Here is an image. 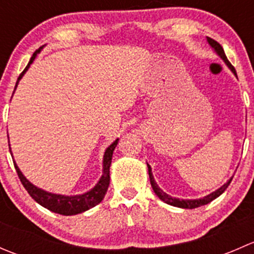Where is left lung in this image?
I'll return each mask as SVG.
<instances>
[{
    "mask_svg": "<svg viewBox=\"0 0 254 254\" xmlns=\"http://www.w3.org/2000/svg\"><path fill=\"white\" fill-rule=\"evenodd\" d=\"M206 40H207V43H209L210 47L214 49L215 53H216L217 55L221 58V60L224 61L225 64H226L227 67H229L230 70H231L232 72L236 75L235 67L231 65V63L227 60L226 55H225V51H224V49H222L221 45H220L217 42H215L214 39H211V38H206ZM236 77H237V75H236ZM147 168H148V176H150L151 187H152V189H153V191H155L156 195H157L158 198L161 199V200L165 201L166 204H170V205L177 206V207H182V209H195V207L206 205V204H209L210 201H212L214 199H216L217 196L221 195V194L224 193L225 190H226V188L230 186V183H231V181H232V178H230L229 181H227L226 183L224 184V186L220 187L219 189H216V190L212 191V193H210L209 195L204 196V198H200V199H179V198H173V196L168 195L167 193H165V191H163L162 189H161L160 187L157 186V183L155 182V178H153V175H152V171H151V166L148 165V163H147Z\"/></svg>",
    "mask_w": 254,
    "mask_h": 254,
    "instance_id": "8db88e82",
    "label": "left lung"
}]
</instances>
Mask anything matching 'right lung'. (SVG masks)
<instances>
[{
    "label": "right lung",
    "mask_w": 254,
    "mask_h": 254,
    "mask_svg": "<svg viewBox=\"0 0 254 254\" xmlns=\"http://www.w3.org/2000/svg\"><path fill=\"white\" fill-rule=\"evenodd\" d=\"M40 53L39 50L35 51L33 54V56L30 58L29 63H28L27 67L24 68L22 73L18 77L17 82H16V87H14V91H16L18 83L22 79L24 73L27 72L29 66L32 65L33 61L35 60L38 54ZM14 93V92H13ZM118 141L119 139L115 140L114 142L112 143L111 146H108L104 152L103 156V171H102V177L99 178V181L97 182L96 186L91 189V190L86 191L83 194H77V195H63V194H55V193H50V191L44 190L42 188H38L37 186L30 183L24 176H23L22 171L19 170V167L17 166L16 162L14 163V167H16V171L18 173V177H19L20 182H22L23 187L27 189V191L29 193V195L37 201L38 204H40L42 206L47 207L48 210L50 211L56 212V214L60 215H66V216H70V215H77L81 214V212L87 211V210L92 209L93 206L98 205L102 200H103L104 195L107 193V189L109 187V182H111V176H109V168H111L112 165V157H113V152H114L115 147H117ZM9 152L12 155L11 147H9ZM12 158H13V155H12Z\"/></svg>",
    "instance_id": "right-lung-1"
}]
</instances>
